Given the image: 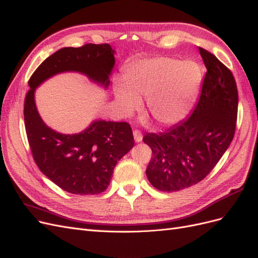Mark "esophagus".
I'll use <instances>...</instances> for the list:
<instances>
[{
	"instance_id": "1",
	"label": "esophagus",
	"mask_w": 258,
	"mask_h": 258,
	"mask_svg": "<svg viewBox=\"0 0 258 258\" xmlns=\"http://www.w3.org/2000/svg\"><path fill=\"white\" fill-rule=\"evenodd\" d=\"M134 138H135V141H136L137 143H140V142H142L143 136H142V134H141V132H140L139 130H135V131H134Z\"/></svg>"
}]
</instances>
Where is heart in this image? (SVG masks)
<instances>
[{
  "mask_svg": "<svg viewBox=\"0 0 258 258\" xmlns=\"http://www.w3.org/2000/svg\"><path fill=\"white\" fill-rule=\"evenodd\" d=\"M204 70L194 60L171 57L137 59L123 69V84L115 86V99L122 115H130L146 99V111L159 126L185 119L198 99Z\"/></svg>",
  "mask_w": 258,
  "mask_h": 258,
  "instance_id": "b5f03b06",
  "label": "heart"
}]
</instances>
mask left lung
Returning a JSON list of instances; mask_svg holds the SVG:
<instances>
[{"label":"left lung","mask_w":258,"mask_h":258,"mask_svg":"<svg viewBox=\"0 0 258 258\" xmlns=\"http://www.w3.org/2000/svg\"><path fill=\"white\" fill-rule=\"evenodd\" d=\"M207 73L191 115L167 132L147 134L153 156L146 169L151 184L177 191L202 181L229 147L236 130L238 90L235 77L213 53L199 47Z\"/></svg>","instance_id":"left-lung-1"}]
</instances>
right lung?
I'll return each mask as SVG.
<instances>
[{
    "label": "right lung",
    "mask_w": 258,
    "mask_h": 258,
    "mask_svg": "<svg viewBox=\"0 0 258 258\" xmlns=\"http://www.w3.org/2000/svg\"><path fill=\"white\" fill-rule=\"evenodd\" d=\"M115 64L108 44L64 47L40 64L29 80L25 99L26 132L31 152L42 173L63 190L96 195L111 182L114 168L135 145L128 122L93 120L80 134L63 135L46 124L37 112L35 89L51 76L63 72L84 74L106 89Z\"/></svg>",
    "instance_id": "right-lung-1"
}]
</instances>
